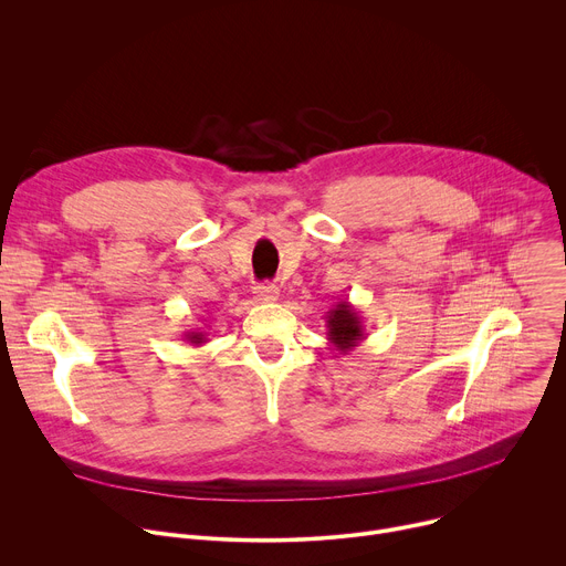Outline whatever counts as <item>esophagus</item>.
I'll return each mask as SVG.
<instances>
[{"instance_id":"obj_1","label":"esophagus","mask_w":566,"mask_h":566,"mask_svg":"<svg viewBox=\"0 0 566 566\" xmlns=\"http://www.w3.org/2000/svg\"><path fill=\"white\" fill-rule=\"evenodd\" d=\"M252 293H254V300H260V302H275L280 297V289L275 284H271V282L256 284Z\"/></svg>"}]
</instances>
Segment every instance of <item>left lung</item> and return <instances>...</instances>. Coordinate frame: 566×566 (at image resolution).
Listing matches in <instances>:
<instances>
[{
	"label": "left lung",
	"instance_id": "obj_1",
	"mask_svg": "<svg viewBox=\"0 0 566 566\" xmlns=\"http://www.w3.org/2000/svg\"><path fill=\"white\" fill-rule=\"evenodd\" d=\"M327 340L340 352H352L358 343L366 338V325L361 312L349 300H340L334 310L327 312Z\"/></svg>",
	"mask_w": 566,
	"mask_h": 566
}]
</instances>
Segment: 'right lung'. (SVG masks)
Returning a JSON list of instances; mask_svg holds the SVG:
<instances>
[{
    "mask_svg": "<svg viewBox=\"0 0 566 566\" xmlns=\"http://www.w3.org/2000/svg\"><path fill=\"white\" fill-rule=\"evenodd\" d=\"M185 340L191 343L193 347H200L208 343V334H205L202 329H191V332H185Z\"/></svg>",
    "mask_w": 566,
    "mask_h": 566,
    "instance_id": "add662e5",
    "label": "right lung"
}]
</instances>
